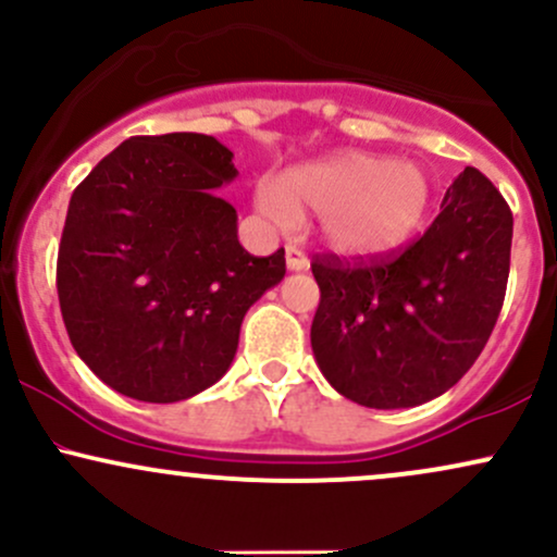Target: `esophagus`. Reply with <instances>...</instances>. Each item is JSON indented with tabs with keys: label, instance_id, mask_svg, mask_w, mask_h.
Segmentation results:
<instances>
[{
	"label": "esophagus",
	"instance_id": "34e87169",
	"mask_svg": "<svg viewBox=\"0 0 557 557\" xmlns=\"http://www.w3.org/2000/svg\"><path fill=\"white\" fill-rule=\"evenodd\" d=\"M285 264L290 272H300V270H309V259L306 253L300 251L298 246H287L285 248Z\"/></svg>",
	"mask_w": 557,
	"mask_h": 557
}]
</instances>
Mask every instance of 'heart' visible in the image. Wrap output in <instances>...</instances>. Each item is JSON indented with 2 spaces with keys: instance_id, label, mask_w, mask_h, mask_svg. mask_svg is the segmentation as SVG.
I'll return each instance as SVG.
<instances>
[{
  "instance_id": "1",
  "label": "heart",
  "mask_w": 557,
  "mask_h": 557,
  "mask_svg": "<svg viewBox=\"0 0 557 557\" xmlns=\"http://www.w3.org/2000/svg\"><path fill=\"white\" fill-rule=\"evenodd\" d=\"M426 203L430 181L417 164L363 151L300 164L277 183L257 185V207L267 220L290 227L296 216L319 214L324 240L354 257L406 240L419 227Z\"/></svg>"
}]
</instances>
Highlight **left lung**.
<instances>
[{"label": "left lung", "mask_w": 557, "mask_h": 557, "mask_svg": "<svg viewBox=\"0 0 557 557\" xmlns=\"http://www.w3.org/2000/svg\"><path fill=\"white\" fill-rule=\"evenodd\" d=\"M513 214L482 172L466 168L443 212L406 251L311 264L319 309L311 350L337 393L367 408H411L469 372L503 309Z\"/></svg>", "instance_id": "obj_1"}]
</instances>
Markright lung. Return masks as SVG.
<instances>
[{
  "label": "right lung",
  "mask_w": 557,
  "mask_h": 557,
  "mask_svg": "<svg viewBox=\"0 0 557 557\" xmlns=\"http://www.w3.org/2000/svg\"><path fill=\"white\" fill-rule=\"evenodd\" d=\"M238 170L203 133L127 138L73 190L57 257L70 343L144 403L194 398L235 359L246 311L285 277V251L251 257L216 196Z\"/></svg>",
  "instance_id": "add662e5"
}]
</instances>
